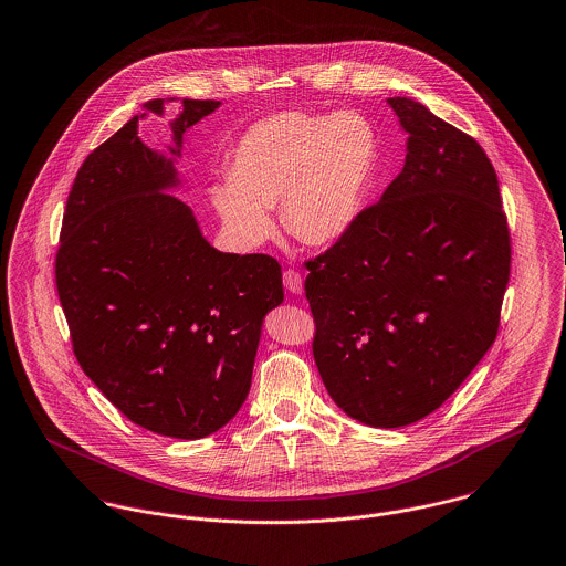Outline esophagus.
<instances>
[{
  "label": "esophagus",
  "instance_id": "1",
  "mask_svg": "<svg viewBox=\"0 0 566 566\" xmlns=\"http://www.w3.org/2000/svg\"><path fill=\"white\" fill-rule=\"evenodd\" d=\"M283 285L292 292V294H301L303 292V274L298 270H285L283 272Z\"/></svg>",
  "mask_w": 566,
  "mask_h": 566
}]
</instances>
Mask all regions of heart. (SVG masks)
I'll use <instances>...</instances> for the list:
<instances>
[{
    "mask_svg": "<svg viewBox=\"0 0 566 566\" xmlns=\"http://www.w3.org/2000/svg\"><path fill=\"white\" fill-rule=\"evenodd\" d=\"M380 159L376 127L355 109L331 116L276 112L253 123L229 155V177L209 199L242 247L272 233L268 207L281 203L285 229L308 247L342 240L359 220Z\"/></svg>",
    "mask_w": 566,
    "mask_h": 566,
    "instance_id": "1",
    "label": "heart"
}]
</instances>
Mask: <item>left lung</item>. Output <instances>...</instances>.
<instances>
[{"instance_id":"obj_1","label":"left lung","mask_w":566,"mask_h":566,"mask_svg":"<svg viewBox=\"0 0 566 566\" xmlns=\"http://www.w3.org/2000/svg\"><path fill=\"white\" fill-rule=\"evenodd\" d=\"M405 168L355 227L307 259L313 359L335 405L376 428L437 411L493 346L511 231L484 149L407 97Z\"/></svg>"}]
</instances>
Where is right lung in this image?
Masks as SVG:
<instances>
[{"label": "right lung", "mask_w": 566, "mask_h": 566, "mask_svg": "<svg viewBox=\"0 0 566 566\" xmlns=\"http://www.w3.org/2000/svg\"><path fill=\"white\" fill-rule=\"evenodd\" d=\"M218 105L184 99L175 145ZM136 127L138 116L80 166L55 287L73 353L103 396L151 432L201 439L249 396L263 315L283 303L281 265L209 247L190 207L161 192L177 181L170 159Z\"/></svg>", "instance_id": "obj_1"}]
</instances>
